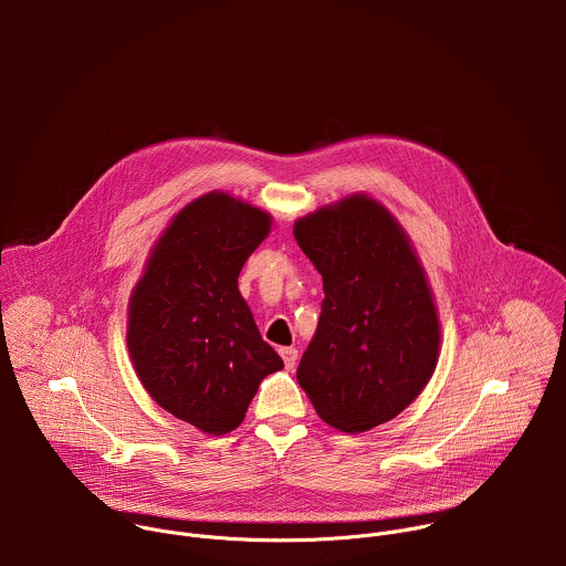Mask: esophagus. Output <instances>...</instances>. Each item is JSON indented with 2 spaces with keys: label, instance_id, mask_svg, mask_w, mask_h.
<instances>
[{
  "label": "esophagus",
  "instance_id": "obj_1",
  "mask_svg": "<svg viewBox=\"0 0 566 566\" xmlns=\"http://www.w3.org/2000/svg\"><path fill=\"white\" fill-rule=\"evenodd\" d=\"M280 356H282V360H284V365H286V369H293V367H295V363H297V349H293V347H282V349H280Z\"/></svg>",
  "mask_w": 566,
  "mask_h": 566
}]
</instances>
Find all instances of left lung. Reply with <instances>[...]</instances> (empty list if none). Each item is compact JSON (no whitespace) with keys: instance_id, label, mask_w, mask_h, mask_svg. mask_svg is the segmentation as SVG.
I'll list each match as a JSON object with an SVG mask.
<instances>
[{"instance_id":"left-lung-1","label":"left lung","mask_w":566,"mask_h":566,"mask_svg":"<svg viewBox=\"0 0 566 566\" xmlns=\"http://www.w3.org/2000/svg\"><path fill=\"white\" fill-rule=\"evenodd\" d=\"M293 234L325 289L297 382L322 421L367 432L406 410L434 374L432 289L406 230L367 195L317 208Z\"/></svg>"}]
</instances>
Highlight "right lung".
I'll return each mask as SVG.
<instances>
[{"label":"right lung","instance_id":"obj_1","mask_svg":"<svg viewBox=\"0 0 566 566\" xmlns=\"http://www.w3.org/2000/svg\"><path fill=\"white\" fill-rule=\"evenodd\" d=\"M269 232V212L208 192L160 234L129 297L127 349L143 387L206 434L234 430L260 382L284 367L237 286Z\"/></svg>","mask_w":566,"mask_h":566}]
</instances>
